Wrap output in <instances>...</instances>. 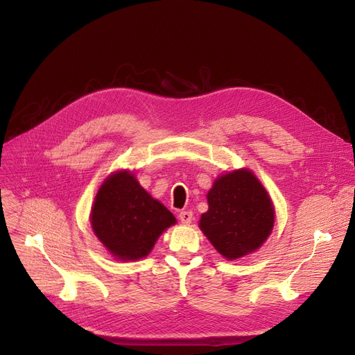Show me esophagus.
Instances as JSON below:
<instances>
[{
    "instance_id": "34e87169",
    "label": "esophagus",
    "mask_w": 355,
    "mask_h": 355,
    "mask_svg": "<svg viewBox=\"0 0 355 355\" xmlns=\"http://www.w3.org/2000/svg\"><path fill=\"white\" fill-rule=\"evenodd\" d=\"M180 217V221L182 223V225H190V223L193 221V213L191 211H181L178 214Z\"/></svg>"
}]
</instances>
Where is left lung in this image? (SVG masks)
<instances>
[{
	"instance_id": "obj_1",
	"label": "left lung",
	"mask_w": 355,
	"mask_h": 355,
	"mask_svg": "<svg viewBox=\"0 0 355 355\" xmlns=\"http://www.w3.org/2000/svg\"><path fill=\"white\" fill-rule=\"evenodd\" d=\"M209 210L200 229L226 259L243 257L262 246L272 233L275 209L256 175L241 168L218 177L207 194Z\"/></svg>"
}]
</instances>
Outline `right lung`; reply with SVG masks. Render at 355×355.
I'll list each match as a JSON object with an SVG mask.
<instances>
[{"label": "right lung", "instance_id": "right-lung-1", "mask_svg": "<svg viewBox=\"0 0 355 355\" xmlns=\"http://www.w3.org/2000/svg\"><path fill=\"white\" fill-rule=\"evenodd\" d=\"M92 229L112 256L138 260L153 250L161 233L175 217L149 196L129 171L110 174L95 197Z\"/></svg>", "mask_w": 355, "mask_h": 355}]
</instances>
